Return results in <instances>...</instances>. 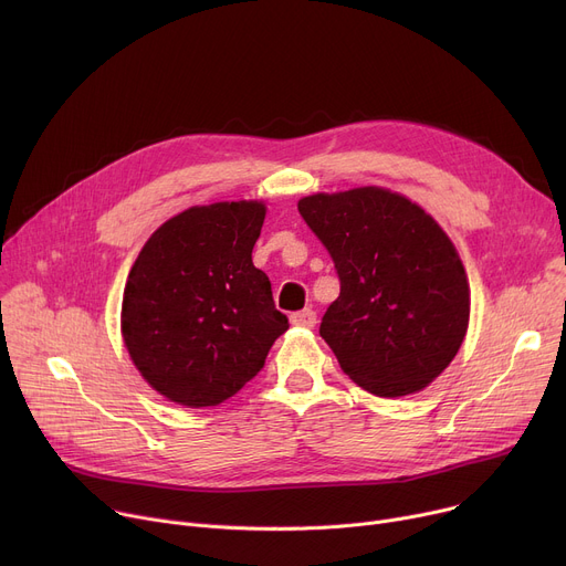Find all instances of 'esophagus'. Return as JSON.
<instances>
[{
	"instance_id": "esophagus-1",
	"label": "esophagus",
	"mask_w": 566,
	"mask_h": 566,
	"mask_svg": "<svg viewBox=\"0 0 566 566\" xmlns=\"http://www.w3.org/2000/svg\"><path fill=\"white\" fill-rule=\"evenodd\" d=\"M291 325H295V327H314L316 325V312L303 310V312L291 314Z\"/></svg>"
}]
</instances>
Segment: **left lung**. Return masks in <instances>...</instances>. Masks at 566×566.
<instances>
[{
    "label": "left lung",
    "mask_w": 566,
    "mask_h": 566,
    "mask_svg": "<svg viewBox=\"0 0 566 566\" xmlns=\"http://www.w3.org/2000/svg\"><path fill=\"white\" fill-rule=\"evenodd\" d=\"M297 211L342 282L321 336L344 373L380 398L426 389L469 327L471 289L453 241L423 207L382 186L314 193Z\"/></svg>",
    "instance_id": "8db88e82"
}]
</instances>
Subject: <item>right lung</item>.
I'll use <instances>...</instances> for the list:
<instances>
[{"instance_id":"right-lung-1","label":"right lung","mask_w":566,"mask_h":566,"mask_svg":"<svg viewBox=\"0 0 566 566\" xmlns=\"http://www.w3.org/2000/svg\"><path fill=\"white\" fill-rule=\"evenodd\" d=\"M266 205L191 207L147 239L129 271L120 329L143 380L170 402L216 407L263 368L289 318L252 248Z\"/></svg>"}]
</instances>
